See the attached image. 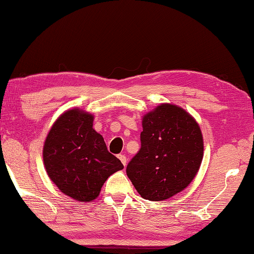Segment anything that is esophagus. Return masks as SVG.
Wrapping results in <instances>:
<instances>
[{
  "mask_svg": "<svg viewBox=\"0 0 254 254\" xmlns=\"http://www.w3.org/2000/svg\"><path fill=\"white\" fill-rule=\"evenodd\" d=\"M118 158L120 159L121 163H123L124 166H126V165H127V158H126V156H125V154H119Z\"/></svg>",
  "mask_w": 254,
  "mask_h": 254,
  "instance_id": "34e87169",
  "label": "esophagus"
}]
</instances>
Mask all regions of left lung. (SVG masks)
Returning a JSON list of instances; mask_svg holds the SVG:
<instances>
[{"label":"left lung","instance_id":"1","mask_svg":"<svg viewBox=\"0 0 254 254\" xmlns=\"http://www.w3.org/2000/svg\"><path fill=\"white\" fill-rule=\"evenodd\" d=\"M141 149L126 173L144 199L165 200L190 185L203 159L200 128L188 112L161 104L143 117Z\"/></svg>","mask_w":254,"mask_h":254}]
</instances>
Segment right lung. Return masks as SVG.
<instances>
[{
	"instance_id": "1",
	"label": "right lung",
	"mask_w": 254,
	"mask_h": 254,
	"mask_svg": "<svg viewBox=\"0 0 254 254\" xmlns=\"http://www.w3.org/2000/svg\"><path fill=\"white\" fill-rule=\"evenodd\" d=\"M93 116L79 109L66 111L54 124L43 146L51 181L82 203L94 200L109 176L124 168L93 128Z\"/></svg>"
}]
</instances>
